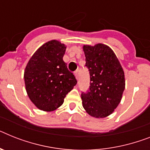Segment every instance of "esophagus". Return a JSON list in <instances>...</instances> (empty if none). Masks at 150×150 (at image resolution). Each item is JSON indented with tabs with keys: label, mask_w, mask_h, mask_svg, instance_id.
Segmentation results:
<instances>
[{
	"label": "esophagus",
	"mask_w": 150,
	"mask_h": 150,
	"mask_svg": "<svg viewBox=\"0 0 150 150\" xmlns=\"http://www.w3.org/2000/svg\"><path fill=\"white\" fill-rule=\"evenodd\" d=\"M74 75H75V78H76V79H79V72H78V71H75V73H74Z\"/></svg>",
	"instance_id": "esophagus-1"
}]
</instances>
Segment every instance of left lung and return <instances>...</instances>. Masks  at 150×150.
<instances>
[{"mask_svg":"<svg viewBox=\"0 0 150 150\" xmlns=\"http://www.w3.org/2000/svg\"><path fill=\"white\" fill-rule=\"evenodd\" d=\"M90 88L81 94L85 111L95 118L106 117L120 104L125 88L124 69L114 52L107 45H84Z\"/></svg>","mask_w":150,"mask_h":150,"instance_id":"1","label":"left lung"}]
</instances>
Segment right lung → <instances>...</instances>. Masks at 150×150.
I'll list each match as a JSON object with an SVG mask.
<instances>
[{"label":"right lung","instance_id":"1","mask_svg":"<svg viewBox=\"0 0 150 150\" xmlns=\"http://www.w3.org/2000/svg\"><path fill=\"white\" fill-rule=\"evenodd\" d=\"M66 47L58 40L48 41L35 52L25 68L26 93L40 110H56L77 83L63 61Z\"/></svg>","mask_w":150,"mask_h":150}]
</instances>
